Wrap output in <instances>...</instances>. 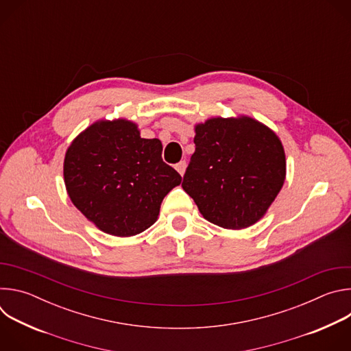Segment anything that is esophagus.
Instances as JSON below:
<instances>
[{
  "mask_svg": "<svg viewBox=\"0 0 351 351\" xmlns=\"http://www.w3.org/2000/svg\"><path fill=\"white\" fill-rule=\"evenodd\" d=\"M186 167H187V164H186V161H180L179 164H176V171L183 176L184 175V172H186Z\"/></svg>",
  "mask_w": 351,
  "mask_h": 351,
  "instance_id": "34e87169",
  "label": "esophagus"
}]
</instances>
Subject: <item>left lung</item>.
<instances>
[{"label":"left lung","mask_w":351,"mask_h":351,"mask_svg":"<svg viewBox=\"0 0 351 351\" xmlns=\"http://www.w3.org/2000/svg\"><path fill=\"white\" fill-rule=\"evenodd\" d=\"M194 132L195 152L182 187L199 214L232 230L258 222L286 179L285 148L278 134L247 115L210 118L197 123Z\"/></svg>","instance_id":"left-lung-1"}]
</instances>
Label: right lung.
I'll return each mask as SVG.
<instances>
[{
  "label": "right lung",
  "mask_w": 351,
  "mask_h": 351,
  "mask_svg": "<svg viewBox=\"0 0 351 351\" xmlns=\"http://www.w3.org/2000/svg\"><path fill=\"white\" fill-rule=\"evenodd\" d=\"M162 143L128 119H99L79 133L64 160L73 206L104 233L129 237L152 226L182 176L162 161Z\"/></svg>",
  "instance_id": "right-lung-1"
}]
</instances>
